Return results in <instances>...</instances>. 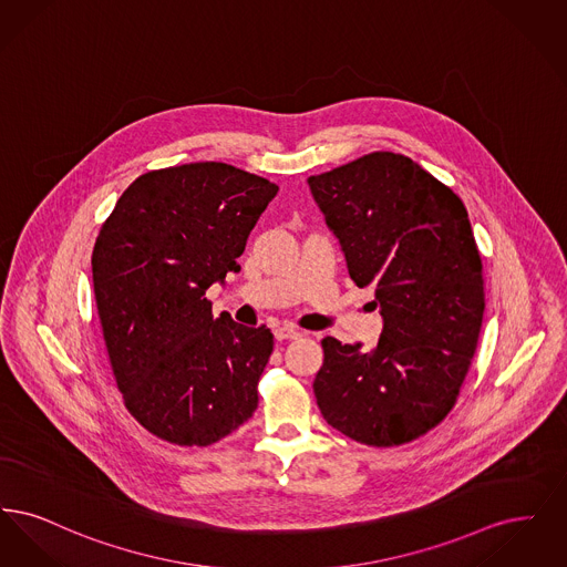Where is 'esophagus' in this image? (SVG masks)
I'll return each instance as SVG.
<instances>
[{"label":"esophagus","instance_id":"esophagus-1","mask_svg":"<svg viewBox=\"0 0 567 567\" xmlns=\"http://www.w3.org/2000/svg\"><path fill=\"white\" fill-rule=\"evenodd\" d=\"M274 338H276L278 342H282V340H296V338H301V331L296 329L293 324H276V327H274Z\"/></svg>","mask_w":567,"mask_h":567}]
</instances>
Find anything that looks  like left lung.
I'll return each instance as SVG.
<instances>
[{
	"label": "left lung",
	"instance_id": "left-lung-1",
	"mask_svg": "<svg viewBox=\"0 0 567 567\" xmlns=\"http://www.w3.org/2000/svg\"><path fill=\"white\" fill-rule=\"evenodd\" d=\"M357 287H374L372 351L327 336L315 395L324 421L368 446L408 444L457 402L478 347L485 280L467 210L400 153L378 151L308 178Z\"/></svg>",
	"mask_w": 567,
	"mask_h": 567
}]
</instances>
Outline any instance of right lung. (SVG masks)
<instances>
[{
    "label": "right lung",
    "instance_id": "1",
    "mask_svg": "<svg viewBox=\"0 0 567 567\" xmlns=\"http://www.w3.org/2000/svg\"><path fill=\"white\" fill-rule=\"evenodd\" d=\"M278 187L227 163L153 169L123 190L91 266L110 365L135 421L169 444L208 446L257 410L274 351L266 324L213 317L206 291L238 271Z\"/></svg>",
    "mask_w": 567,
    "mask_h": 567
}]
</instances>
